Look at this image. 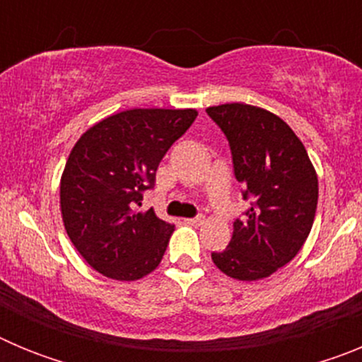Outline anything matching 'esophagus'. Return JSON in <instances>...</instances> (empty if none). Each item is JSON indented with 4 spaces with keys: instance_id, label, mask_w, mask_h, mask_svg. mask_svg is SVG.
<instances>
[{
    "instance_id": "34e87169",
    "label": "esophagus",
    "mask_w": 362,
    "mask_h": 362,
    "mask_svg": "<svg viewBox=\"0 0 362 362\" xmlns=\"http://www.w3.org/2000/svg\"><path fill=\"white\" fill-rule=\"evenodd\" d=\"M185 223L187 225H192V226H199L204 223V216H196V217H188V219H185Z\"/></svg>"
}]
</instances>
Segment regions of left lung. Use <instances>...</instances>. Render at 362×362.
Wrapping results in <instances>:
<instances>
[{"mask_svg": "<svg viewBox=\"0 0 362 362\" xmlns=\"http://www.w3.org/2000/svg\"><path fill=\"white\" fill-rule=\"evenodd\" d=\"M232 152L233 175L250 209L212 261L239 281L268 277L305 245L317 209V175L305 145L281 117L245 103L206 108Z\"/></svg>", "mask_w": 362, "mask_h": 362, "instance_id": "1", "label": "left lung"}]
</instances>
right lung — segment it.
Here are the masks:
<instances>
[{"instance_id": "right-lung-1", "label": "right lung", "mask_w": 362, "mask_h": 362, "mask_svg": "<svg viewBox=\"0 0 362 362\" xmlns=\"http://www.w3.org/2000/svg\"><path fill=\"white\" fill-rule=\"evenodd\" d=\"M196 117L192 108H132L99 121L74 145L59 187L62 216L72 245L99 274L136 281L161 263L174 225L137 206Z\"/></svg>"}]
</instances>
